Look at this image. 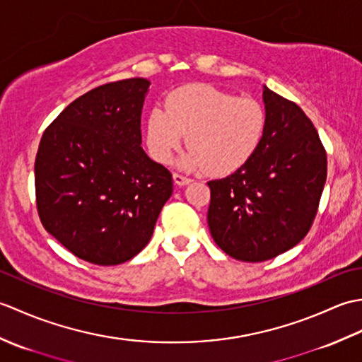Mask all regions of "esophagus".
Masks as SVG:
<instances>
[{
	"instance_id": "1",
	"label": "esophagus",
	"mask_w": 362,
	"mask_h": 362,
	"mask_svg": "<svg viewBox=\"0 0 362 362\" xmlns=\"http://www.w3.org/2000/svg\"><path fill=\"white\" fill-rule=\"evenodd\" d=\"M173 179H174V183H175V185H179V187H185V185H188V183L191 182L189 177H185V175L177 174V173H174V174H173Z\"/></svg>"
}]
</instances>
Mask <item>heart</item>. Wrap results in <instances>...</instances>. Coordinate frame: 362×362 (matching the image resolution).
<instances>
[{"label": "heart", "mask_w": 362, "mask_h": 362, "mask_svg": "<svg viewBox=\"0 0 362 362\" xmlns=\"http://www.w3.org/2000/svg\"><path fill=\"white\" fill-rule=\"evenodd\" d=\"M266 130L267 112L255 99L197 83L174 90L166 99V110H151L146 141L153 158L169 163L188 135L191 148L183 153L180 166L224 175L255 156Z\"/></svg>", "instance_id": "1"}]
</instances>
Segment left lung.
<instances>
[{"instance_id":"8db88e82","label":"left lung","mask_w":362,"mask_h":362,"mask_svg":"<svg viewBox=\"0 0 362 362\" xmlns=\"http://www.w3.org/2000/svg\"><path fill=\"white\" fill-rule=\"evenodd\" d=\"M267 130L247 163L210 180L209 227L227 255L258 263L303 240L327 180V152L300 107L263 87Z\"/></svg>"}]
</instances>
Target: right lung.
Returning <instances> with one entry per match:
<instances>
[{"mask_svg": "<svg viewBox=\"0 0 362 362\" xmlns=\"http://www.w3.org/2000/svg\"><path fill=\"white\" fill-rule=\"evenodd\" d=\"M151 82H110L76 99L43 132L35 197L46 232L99 266L126 263L149 243L173 175L141 148Z\"/></svg>", "mask_w": 362, "mask_h": 362, "instance_id": "obj_1", "label": "right lung"}]
</instances>
